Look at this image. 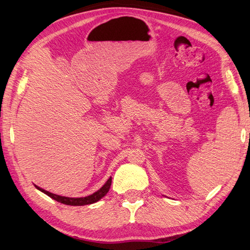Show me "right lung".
Segmentation results:
<instances>
[{
	"mask_svg": "<svg viewBox=\"0 0 250 250\" xmlns=\"http://www.w3.org/2000/svg\"><path fill=\"white\" fill-rule=\"evenodd\" d=\"M110 185H111V177H109L107 179V182H106L98 191H95L94 193L90 194L88 196H84V198H68V196L58 195V194L49 192V191H46L44 189H42L41 187H39V186H36V185H34V186L36 187V189H39L43 193L50 196L51 199L60 202V203H62V204L72 205V206H83V205L93 204V203H95V202L100 201L101 199L103 198V196L106 195V193L108 192V190L110 188Z\"/></svg>",
	"mask_w": 250,
	"mask_h": 250,
	"instance_id": "right-lung-1",
	"label": "right lung"
}]
</instances>
